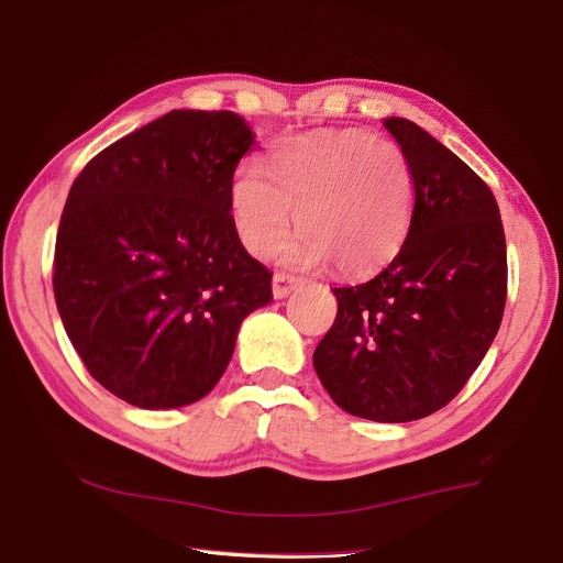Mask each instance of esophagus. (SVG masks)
<instances>
[{"label":"esophagus","instance_id":"esophagus-1","mask_svg":"<svg viewBox=\"0 0 563 563\" xmlns=\"http://www.w3.org/2000/svg\"><path fill=\"white\" fill-rule=\"evenodd\" d=\"M299 283H301V278H297L292 274H276L274 276V297L276 299L287 297Z\"/></svg>","mask_w":563,"mask_h":563}]
</instances>
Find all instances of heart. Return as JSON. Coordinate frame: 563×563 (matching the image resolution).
Listing matches in <instances>:
<instances>
[{"mask_svg":"<svg viewBox=\"0 0 563 563\" xmlns=\"http://www.w3.org/2000/svg\"><path fill=\"white\" fill-rule=\"evenodd\" d=\"M257 168H241L229 189L235 233L264 257L295 220L287 264L332 262L341 276H367L402 250L413 217V175L405 152L367 131H313L283 137Z\"/></svg>","mask_w":563,"mask_h":563,"instance_id":"heart-1","label":"heart"}]
</instances>
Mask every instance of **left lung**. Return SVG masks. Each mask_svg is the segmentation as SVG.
I'll use <instances>...</instances> for the list:
<instances>
[{
    "instance_id": "1",
    "label": "left lung",
    "mask_w": 563,
    "mask_h": 563,
    "mask_svg": "<svg viewBox=\"0 0 563 563\" xmlns=\"http://www.w3.org/2000/svg\"><path fill=\"white\" fill-rule=\"evenodd\" d=\"M384 125L413 175L409 235L378 276L332 289L339 311L313 367L343 411L407 423L449 405L479 367L505 311L507 252L484 179L413 121Z\"/></svg>"
}]
</instances>
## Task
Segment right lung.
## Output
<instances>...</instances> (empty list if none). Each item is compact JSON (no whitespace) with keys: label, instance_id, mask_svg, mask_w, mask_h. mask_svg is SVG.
I'll use <instances>...</instances> for the list:
<instances>
[{"label":"right lung","instance_id":"obj_1","mask_svg":"<svg viewBox=\"0 0 563 563\" xmlns=\"http://www.w3.org/2000/svg\"><path fill=\"white\" fill-rule=\"evenodd\" d=\"M252 142L239 114L173 110L90 158L69 189L53 295L86 369L123 402L201 400L241 322L274 299L229 208Z\"/></svg>","mask_w":563,"mask_h":563}]
</instances>
